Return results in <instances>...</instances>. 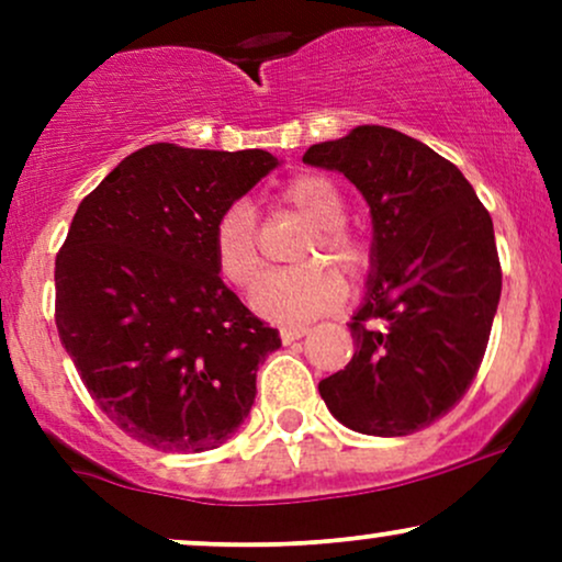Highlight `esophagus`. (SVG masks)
Segmentation results:
<instances>
[{
	"label": "esophagus",
	"instance_id": "obj_1",
	"mask_svg": "<svg viewBox=\"0 0 562 562\" xmlns=\"http://www.w3.org/2000/svg\"><path fill=\"white\" fill-rule=\"evenodd\" d=\"M306 333H308L306 325H290V327H282V330H280L282 340H285V344H293V340L303 338V335H306Z\"/></svg>",
	"mask_w": 562,
	"mask_h": 562
}]
</instances>
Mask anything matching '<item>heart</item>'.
<instances>
[{"instance_id":"obj_1","label":"heart","mask_w":562,"mask_h":562,"mask_svg":"<svg viewBox=\"0 0 562 562\" xmlns=\"http://www.w3.org/2000/svg\"><path fill=\"white\" fill-rule=\"evenodd\" d=\"M280 205L308 222L306 237L295 248L290 272L263 277L254 293V308L261 317L285 325H303L333 312L346 295V285L330 267L357 280L367 267L362 237L346 224V200L322 173H301L280 190ZM214 263L224 282L250 290L263 272V254L256 214L248 203H232L214 224Z\"/></svg>"}]
</instances>
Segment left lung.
I'll list each match as a JSON object with an SVG mask.
<instances>
[{
	"instance_id": "left-lung-1",
	"label": "left lung",
	"mask_w": 562,
	"mask_h": 562,
	"mask_svg": "<svg viewBox=\"0 0 562 562\" xmlns=\"http://www.w3.org/2000/svg\"><path fill=\"white\" fill-rule=\"evenodd\" d=\"M303 160L340 171L372 214L353 357L319 393L346 428L409 436L454 409L486 353L502 293L494 224L462 171L420 139L357 126Z\"/></svg>"
}]
</instances>
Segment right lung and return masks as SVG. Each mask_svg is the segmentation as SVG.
<instances>
[{
	"instance_id": "add662e5",
	"label": "right lung",
	"mask_w": 562,
	"mask_h": 562,
	"mask_svg": "<svg viewBox=\"0 0 562 562\" xmlns=\"http://www.w3.org/2000/svg\"><path fill=\"white\" fill-rule=\"evenodd\" d=\"M277 166L267 150L156 142L81 200L55 259V325L89 396L160 451L216 449L256 398L280 333L214 263V224Z\"/></svg>"
}]
</instances>
